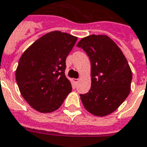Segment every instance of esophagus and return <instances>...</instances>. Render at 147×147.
I'll use <instances>...</instances> for the list:
<instances>
[{
  "mask_svg": "<svg viewBox=\"0 0 147 147\" xmlns=\"http://www.w3.org/2000/svg\"><path fill=\"white\" fill-rule=\"evenodd\" d=\"M73 82L76 83V84H77L78 82H79V79H73Z\"/></svg>",
  "mask_w": 147,
  "mask_h": 147,
  "instance_id": "34e87169",
  "label": "esophagus"
}]
</instances>
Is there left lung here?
<instances>
[{
    "mask_svg": "<svg viewBox=\"0 0 147 147\" xmlns=\"http://www.w3.org/2000/svg\"><path fill=\"white\" fill-rule=\"evenodd\" d=\"M77 46L86 52L91 64V87L88 93L80 94L83 106L94 116H107L129 94L132 80L129 64L120 49L106 35L83 38Z\"/></svg>",
    "mask_w": 147,
    "mask_h": 147,
    "instance_id": "1",
    "label": "left lung"
}]
</instances>
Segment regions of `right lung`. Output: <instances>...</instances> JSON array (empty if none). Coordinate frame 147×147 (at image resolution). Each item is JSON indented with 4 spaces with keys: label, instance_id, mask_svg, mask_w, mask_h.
Returning a JSON list of instances; mask_svg holds the SVG:
<instances>
[{
    "label": "right lung",
    "instance_id": "1",
    "mask_svg": "<svg viewBox=\"0 0 147 147\" xmlns=\"http://www.w3.org/2000/svg\"><path fill=\"white\" fill-rule=\"evenodd\" d=\"M76 41L77 37L55 30L38 39L21 56L16 80L23 98L35 110H57L71 92L65 61Z\"/></svg>",
    "mask_w": 147,
    "mask_h": 147
}]
</instances>
